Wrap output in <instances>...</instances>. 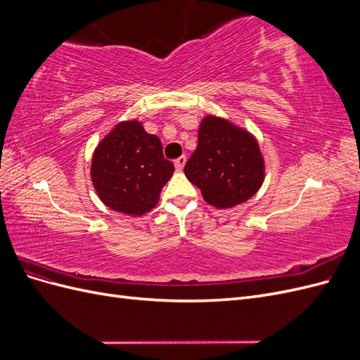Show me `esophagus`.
I'll use <instances>...</instances> for the list:
<instances>
[{
  "mask_svg": "<svg viewBox=\"0 0 360 360\" xmlns=\"http://www.w3.org/2000/svg\"><path fill=\"white\" fill-rule=\"evenodd\" d=\"M184 163H186V156H180L179 159H176V162H174V165H176V169L177 171H181Z\"/></svg>",
  "mask_w": 360,
  "mask_h": 360,
  "instance_id": "34e87169",
  "label": "esophagus"
}]
</instances>
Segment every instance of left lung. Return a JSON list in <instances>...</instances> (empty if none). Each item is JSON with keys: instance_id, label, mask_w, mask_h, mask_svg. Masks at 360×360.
<instances>
[{"instance_id": "1", "label": "left lung", "mask_w": 360, "mask_h": 360, "mask_svg": "<svg viewBox=\"0 0 360 360\" xmlns=\"http://www.w3.org/2000/svg\"><path fill=\"white\" fill-rule=\"evenodd\" d=\"M184 174L207 202L228 209L257 193L264 180V160L252 135L228 120L209 115L201 122L198 147Z\"/></svg>"}]
</instances>
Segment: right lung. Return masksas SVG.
<instances>
[{
    "label": "right lung",
    "instance_id": "obj_1",
    "mask_svg": "<svg viewBox=\"0 0 360 360\" xmlns=\"http://www.w3.org/2000/svg\"><path fill=\"white\" fill-rule=\"evenodd\" d=\"M172 172L160 139L147 134L139 122L118 123L97 146L91 160V180L102 202L129 216L153 209Z\"/></svg>",
    "mask_w": 360,
    "mask_h": 360
}]
</instances>
